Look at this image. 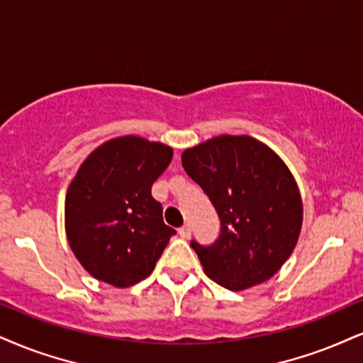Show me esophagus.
I'll use <instances>...</instances> for the list:
<instances>
[{"label":"esophagus","mask_w":363,"mask_h":363,"mask_svg":"<svg viewBox=\"0 0 363 363\" xmlns=\"http://www.w3.org/2000/svg\"><path fill=\"white\" fill-rule=\"evenodd\" d=\"M178 234H180L182 239H190L191 235V227L190 225H183L180 230H178Z\"/></svg>","instance_id":"esophagus-1"}]
</instances>
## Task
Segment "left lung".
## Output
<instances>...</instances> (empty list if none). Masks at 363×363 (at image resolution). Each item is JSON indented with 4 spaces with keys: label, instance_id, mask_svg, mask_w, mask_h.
<instances>
[{
    "label": "left lung",
    "instance_id": "8db88e82",
    "mask_svg": "<svg viewBox=\"0 0 363 363\" xmlns=\"http://www.w3.org/2000/svg\"><path fill=\"white\" fill-rule=\"evenodd\" d=\"M220 218L217 242H191L203 272L230 291L271 279L296 247L303 200L293 173L266 143L220 134L182 153Z\"/></svg>",
    "mask_w": 363,
    "mask_h": 363
}]
</instances>
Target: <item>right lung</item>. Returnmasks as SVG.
I'll list each match as a JSON object with an SVG mask.
<instances>
[{
  "label": "right lung",
  "instance_id": "1",
  "mask_svg": "<svg viewBox=\"0 0 363 363\" xmlns=\"http://www.w3.org/2000/svg\"><path fill=\"white\" fill-rule=\"evenodd\" d=\"M173 147L146 138H113L84 160L65 195V235L97 281L129 288L153 272L174 234L151 185Z\"/></svg>",
  "mask_w": 363,
  "mask_h": 363
}]
</instances>
